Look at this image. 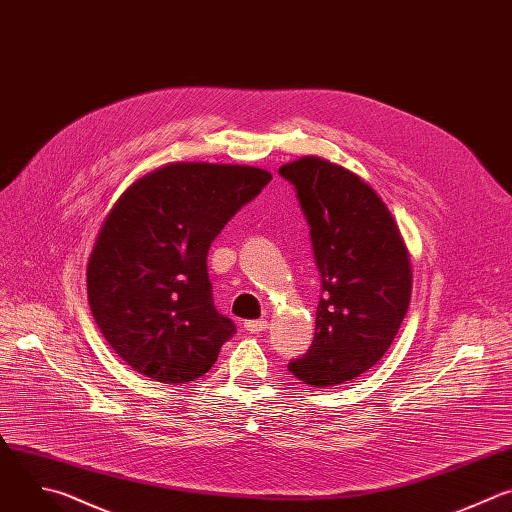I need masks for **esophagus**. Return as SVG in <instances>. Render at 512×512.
Masks as SVG:
<instances>
[{"instance_id":"esophagus-1","label":"esophagus","mask_w":512,"mask_h":512,"mask_svg":"<svg viewBox=\"0 0 512 512\" xmlns=\"http://www.w3.org/2000/svg\"><path fill=\"white\" fill-rule=\"evenodd\" d=\"M244 329L256 335V333H262V331H266V329H268V321H264V319H258V321H246V323H244Z\"/></svg>"}]
</instances>
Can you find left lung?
Segmentation results:
<instances>
[{
	"instance_id": "left-lung-1",
	"label": "left lung",
	"mask_w": 512,
	"mask_h": 512,
	"mask_svg": "<svg viewBox=\"0 0 512 512\" xmlns=\"http://www.w3.org/2000/svg\"><path fill=\"white\" fill-rule=\"evenodd\" d=\"M311 226L321 274L315 339L288 371L311 387L347 383L393 343L412 296L410 252L375 189L329 159L282 165Z\"/></svg>"
}]
</instances>
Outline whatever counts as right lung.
I'll use <instances>...</instances> for the list:
<instances>
[{
	"mask_svg": "<svg viewBox=\"0 0 512 512\" xmlns=\"http://www.w3.org/2000/svg\"><path fill=\"white\" fill-rule=\"evenodd\" d=\"M270 179L250 165L167 163L115 201L88 258V304L137 373L181 385L218 361L236 329L214 306L208 250Z\"/></svg>",
	"mask_w": 512,
	"mask_h": 512,
	"instance_id": "right-lung-1",
	"label": "right lung"
}]
</instances>
